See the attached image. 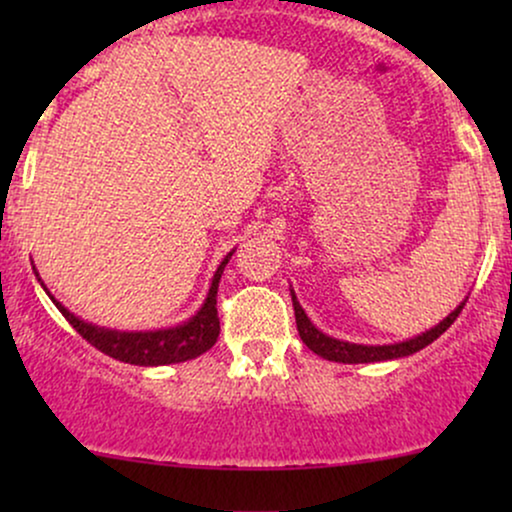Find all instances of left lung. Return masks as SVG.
<instances>
[{"mask_svg":"<svg viewBox=\"0 0 512 512\" xmlns=\"http://www.w3.org/2000/svg\"><path fill=\"white\" fill-rule=\"evenodd\" d=\"M462 308H464V303L457 305V308L452 310V313L445 317L440 325L433 327V330L419 334V337L409 339V342L387 344V346H363V344L339 342V339H332V337H327V334H322L320 330H315V325L308 320V315L303 313V308L298 305L296 296H293L296 325H298V334H301L303 344L308 346L310 351H315L317 356L327 358V361H337V363H375V361H390V358H402V356L416 354L419 349H424V346L436 342L440 334L448 330L452 322L457 320V315L462 313Z\"/></svg>","mask_w":512,"mask_h":512,"instance_id":"left-lung-1","label":"left lung"}]
</instances>
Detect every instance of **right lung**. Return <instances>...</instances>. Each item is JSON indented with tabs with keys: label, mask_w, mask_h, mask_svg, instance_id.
Instances as JSON below:
<instances>
[{
	"label": "right lung",
	"mask_w": 512,
	"mask_h": 512,
	"mask_svg": "<svg viewBox=\"0 0 512 512\" xmlns=\"http://www.w3.org/2000/svg\"><path fill=\"white\" fill-rule=\"evenodd\" d=\"M233 255V252H231ZM231 255L226 257L216 269L214 281H211V289L207 301H204L202 310L192 317L185 325L173 327V330H158V332H115V330H103V327L88 325V322L79 320L69 313L64 305L55 301L60 313L67 317L69 325L74 327L88 344L96 346L98 351L108 354L117 361L132 363V366H168V363H182L197 358L204 351H209L211 346L219 339L221 325H219V313H216V291H219V279L223 274Z\"/></svg>",
	"instance_id": "obj_1"
}]
</instances>
